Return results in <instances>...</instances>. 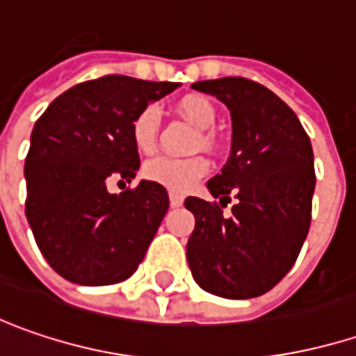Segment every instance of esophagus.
<instances>
[{
    "instance_id": "obj_1",
    "label": "esophagus",
    "mask_w": 356,
    "mask_h": 356,
    "mask_svg": "<svg viewBox=\"0 0 356 356\" xmlns=\"http://www.w3.org/2000/svg\"><path fill=\"white\" fill-rule=\"evenodd\" d=\"M183 195L181 193H169V201H171V207H181L183 205Z\"/></svg>"
}]
</instances>
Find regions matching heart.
I'll return each mask as SVG.
<instances>
[{"label":"heart","instance_id":"1","mask_svg":"<svg viewBox=\"0 0 356 356\" xmlns=\"http://www.w3.org/2000/svg\"><path fill=\"white\" fill-rule=\"evenodd\" d=\"M179 113L201 131L211 129L218 120L213 102L205 96H185L179 102ZM159 127H161V111L155 104L145 106L135 116L133 127H131V135H133L135 147L140 153H151L157 147ZM199 143H203V147H209V145H213V136L209 133H203ZM207 171H209V165L203 157L179 159L161 155V157L147 161L143 167L145 179L157 183V185L173 191V193L189 191Z\"/></svg>","mask_w":356,"mask_h":356}]
</instances>
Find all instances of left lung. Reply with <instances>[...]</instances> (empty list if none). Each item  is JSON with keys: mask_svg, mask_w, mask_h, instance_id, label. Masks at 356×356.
I'll use <instances>...</instances> for the list:
<instances>
[{"mask_svg": "<svg viewBox=\"0 0 356 356\" xmlns=\"http://www.w3.org/2000/svg\"><path fill=\"white\" fill-rule=\"evenodd\" d=\"M232 115V153L207 181L213 197L238 199L232 216L218 203L187 197L195 216L187 261L195 282L232 300L256 298L290 272L300 254L312 211L314 155L294 111L254 80L227 76L195 82Z\"/></svg>", "mask_w": 356, "mask_h": 356, "instance_id": "1", "label": "left lung"}]
</instances>
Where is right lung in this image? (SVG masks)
I'll return each instance as SVG.
<instances>
[{
  "instance_id": "add662e5",
  "label": "right lung",
  "mask_w": 356,
  "mask_h": 356,
  "mask_svg": "<svg viewBox=\"0 0 356 356\" xmlns=\"http://www.w3.org/2000/svg\"><path fill=\"white\" fill-rule=\"evenodd\" d=\"M179 82L111 74L60 95L33 124L26 157V218L54 270L74 284L131 278L169 209L167 189L140 181L108 193V179L131 183L140 167L135 116Z\"/></svg>"
}]
</instances>
